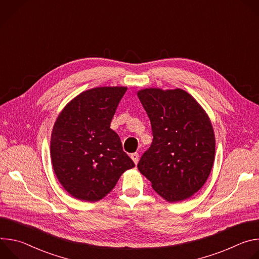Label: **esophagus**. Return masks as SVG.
<instances>
[{"mask_svg": "<svg viewBox=\"0 0 259 259\" xmlns=\"http://www.w3.org/2000/svg\"><path fill=\"white\" fill-rule=\"evenodd\" d=\"M131 159L133 160V162L135 163V165L138 163V159H139V155L137 153H134V154H131Z\"/></svg>", "mask_w": 259, "mask_h": 259, "instance_id": "obj_1", "label": "esophagus"}]
</instances>
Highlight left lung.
<instances>
[{"mask_svg":"<svg viewBox=\"0 0 259 259\" xmlns=\"http://www.w3.org/2000/svg\"><path fill=\"white\" fill-rule=\"evenodd\" d=\"M137 96L154 136L137 165L139 172L164 200L174 203L191 198L208 179L215 157V136L207 113L179 88H145Z\"/></svg>","mask_w":259,"mask_h":259,"instance_id":"8db88e82","label":"left lung"}]
</instances>
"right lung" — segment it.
I'll return each mask as SVG.
<instances>
[{"mask_svg":"<svg viewBox=\"0 0 259 259\" xmlns=\"http://www.w3.org/2000/svg\"><path fill=\"white\" fill-rule=\"evenodd\" d=\"M127 87H96L72 98L51 133L52 167L63 189L81 201L96 202L135 165L123 151L110 122Z\"/></svg>","mask_w":259,"mask_h":259,"instance_id":"add662e5","label":"right lung"}]
</instances>
